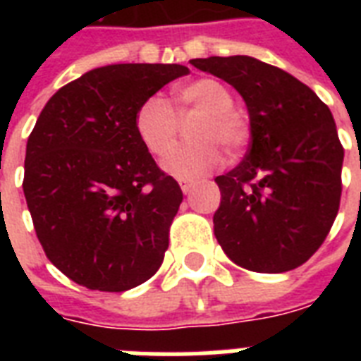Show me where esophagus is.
Listing matches in <instances>:
<instances>
[{"label":"esophagus","mask_w":361,"mask_h":361,"mask_svg":"<svg viewBox=\"0 0 361 361\" xmlns=\"http://www.w3.org/2000/svg\"><path fill=\"white\" fill-rule=\"evenodd\" d=\"M180 187H181V191L185 192V195H189L192 189V181H187V180H181L180 181Z\"/></svg>","instance_id":"1"}]
</instances>
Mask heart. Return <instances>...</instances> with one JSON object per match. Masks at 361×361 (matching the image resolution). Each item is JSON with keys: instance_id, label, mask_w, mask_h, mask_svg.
I'll list each match as a JSON object with an SVG mask.
<instances>
[{"instance_id": "b5f03b06", "label": "heart", "mask_w": 361, "mask_h": 361, "mask_svg": "<svg viewBox=\"0 0 361 361\" xmlns=\"http://www.w3.org/2000/svg\"><path fill=\"white\" fill-rule=\"evenodd\" d=\"M232 104L234 95L223 82L214 78L185 82L176 87L174 109L161 95L142 101L135 114L136 136L153 157L161 159L174 147L180 118L197 116L189 125L192 142L178 147L163 163L169 174L192 180L217 166L219 146L236 153L249 142V120Z\"/></svg>"}]
</instances>
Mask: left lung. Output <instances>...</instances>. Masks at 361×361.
I'll return each instance as SVG.
<instances>
[{"label": "left lung", "mask_w": 361, "mask_h": 361, "mask_svg": "<svg viewBox=\"0 0 361 361\" xmlns=\"http://www.w3.org/2000/svg\"><path fill=\"white\" fill-rule=\"evenodd\" d=\"M243 101L251 147L217 176L215 238L226 257L258 274H283L322 245L341 200L343 152L330 109L303 82L251 56L191 59Z\"/></svg>", "instance_id": "left-lung-1"}]
</instances>
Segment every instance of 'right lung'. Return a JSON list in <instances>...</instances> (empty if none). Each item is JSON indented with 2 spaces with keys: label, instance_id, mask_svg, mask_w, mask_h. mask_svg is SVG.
I'll return each instance as SVG.
<instances>
[{
  "label": "right lung",
  "instance_id": "right-lung-1",
  "mask_svg": "<svg viewBox=\"0 0 361 361\" xmlns=\"http://www.w3.org/2000/svg\"><path fill=\"white\" fill-rule=\"evenodd\" d=\"M189 75L176 63L87 71L54 93L25 146L24 195L48 260L78 285L123 292L155 275L183 200L142 146V101Z\"/></svg>",
  "mask_w": 361,
  "mask_h": 361
}]
</instances>
